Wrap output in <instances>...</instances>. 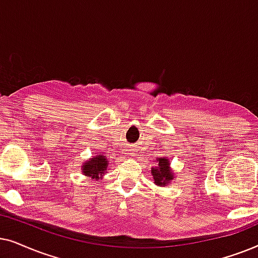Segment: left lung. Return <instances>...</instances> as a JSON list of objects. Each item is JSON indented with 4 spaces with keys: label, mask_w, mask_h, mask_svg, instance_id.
<instances>
[{
    "label": "left lung",
    "mask_w": 258,
    "mask_h": 258,
    "mask_svg": "<svg viewBox=\"0 0 258 258\" xmlns=\"http://www.w3.org/2000/svg\"><path fill=\"white\" fill-rule=\"evenodd\" d=\"M157 166L151 169V173L154 179V184L158 186H166L174 179L173 170L171 169V163L167 157H159L156 159Z\"/></svg>",
    "instance_id": "8db88e82"
}]
</instances>
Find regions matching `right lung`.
Segmentation results:
<instances>
[{"mask_svg": "<svg viewBox=\"0 0 258 258\" xmlns=\"http://www.w3.org/2000/svg\"><path fill=\"white\" fill-rule=\"evenodd\" d=\"M108 159L104 154H95L81 165V172L86 177L93 178L94 180L102 179V177L107 173Z\"/></svg>", "mask_w": 258, "mask_h": 258, "instance_id": "obj_1", "label": "right lung"}]
</instances>
